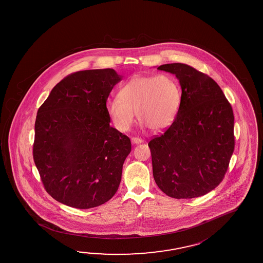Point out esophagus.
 Masks as SVG:
<instances>
[{
	"instance_id": "34e87169",
	"label": "esophagus",
	"mask_w": 263,
	"mask_h": 263,
	"mask_svg": "<svg viewBox=\"0 0 263 263\" xmlns=\"http://www.w3.org/2000/svg\"><path fill=\"white\" fill-rule=\"evenodd\" d=\"M131 141H132V143L133 144H140L143 142V140L141 139H139V138H132Z\"/></svg>"
}]
</instances>
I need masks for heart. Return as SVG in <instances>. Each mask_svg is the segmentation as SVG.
I'll return each mask as SVG.
<instances>
[{
  "label": "heart",
  "instance_id": "b5f03b06",
  "mask_svg": "<svg viewBox=\"0 0 263 263\" xmlns=\"http://www.w3.org/2000/svg\"><path fill=\"white\" fill-rule=\"evenodd\" d=\"M180 104L179 82L172 75H137L120 88L118 98L107 100L106 109L122 132L132 126L134 111L143 125L159 131L173 124Z\"/></svg>",
  "mask_w": 263,
  "mask_h": 263
}]
</instances>
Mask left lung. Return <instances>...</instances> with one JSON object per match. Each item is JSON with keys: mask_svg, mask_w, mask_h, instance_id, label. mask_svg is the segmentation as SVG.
Segmentation results:
<instances>
[{"mask_svg": "<svg viewBox=\"0 0 263 263\" xmlns=\"http://www.w3.org/2000/svg\"><path fill=\"white\" fill-rule=\"evenodd\" d=\"M176 75L181 104L173 124L149 141L153 173L172 198H195L222 181L234 149V116L218 84L182 63L159 66Z\"/></svg>", "mask_w": 263, "mask_h": 263, "instance_id": "left-lung-1", "label": "left lung"}]
</instances>
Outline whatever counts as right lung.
I'll list each match as a JSON object with an SVG mask.
<instances>
[{"mask_svg":"<svg viewBox=\"0 0 263 263\" xmlns=\"http://www.w3.org/2000/svg\"><path fill=\"white\" fill-rule=\"evenodd\" d=\"M122 78L112 69L71 73L38 109L33 159L46 192L58 202L88 209L117 192L131 142L109 125L106 102Z\"/></svg>","mask_w":263,"mask_h":263,"instance_id":"1","label":"right lung"}]
</instances>
